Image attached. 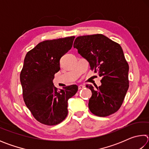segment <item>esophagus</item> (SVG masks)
Listing matches in <instances>:
<instances>
[{
    "instance_id": "obj_1",
    "label": "esophagus",
    "mask_w": 149,
    "mask_h": 149,
    "mask_svg": "<svg viewBox=\"0 0 149 149\" xmlns=\"http://www.w3.org/2000/svg\"><path fill=\"white\" fill-rule=\"evenodd\" d=\"M78 88H79V89H84L85 86L83 85H79V86H78Z\"/></svg>"
}]
</instances>
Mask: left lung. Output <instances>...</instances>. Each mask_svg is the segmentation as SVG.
<instances>
[{"instance_id":"left-lung-1","label":"left lung","mask_w":149,"mask_h":149,"mask_svg":"<svg viewBox=\"0 0 149 149\" xmlns=\"http://www.w3.org/2000/svg\"><path fill=\"white\" fill-rule=\"evenodd\" d=\"M74 47L89 63L91 70L102 77L95 89L87 85L92 96L89 108L93 114L106 117L120 109L129 88V65L120 45L102 34L77 37Z\"/></svg>"}]
</instances>
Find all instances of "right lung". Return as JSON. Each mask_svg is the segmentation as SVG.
I'll list each match as a JSON object with an SVG mask.
<instances>
[{
	"mask_svg": "<svg viewBox=\"0 0 149 149\" xmlns=\"http://www.w3.org/2000/svg\"><path fill=\"white\" fill-rule=\"evenodd\" d=\"M74 36L47 40L27 52L20 73V82L26 107L40 123L54 125L68 115V100L78 90L76 85L58 91L54 74L59 71L60 60L71 49Z\"/></svg>",
	"mask_w": 149,
	"mask_h": 149,
	"instance_id": "1",
	"label": "right lung"
}]
</instances>
